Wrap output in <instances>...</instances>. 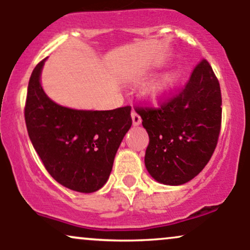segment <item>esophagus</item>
Segmentation results:
<instances>
[{
    "label": "esophagus",
    "instance_id": "esophagus-1",
    "mask_svg": "<svg viewBox=\"0 0 250 250\" xmlns=\"http://www.w3.org/2000/svg\"><path fill=\"white\" fill-rule=\"evenodd\" d=\"M131 121H133V125H140L142 122L141 116L137 113H135V111H133V113H131Z\"/></svg>",
    "mask_w": 250,
    "mask_h": 250
}]
</instances>
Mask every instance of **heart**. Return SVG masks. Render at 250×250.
Masks as SVG:
<instances>
[{
    "label": "heart",
    "instance_id": "obj_1",
    "mask_svg": "<svg viewBox=\"0 0 250 250\" xmlns=\"http://www.w3.org/2000/svg\"><path fill=\"white\" fill-rule=\"evenodd\" d=\"M183 76V70L181 68L167 71L161 75L156 81H154L146 90V95L151 103H159L161 100L174 90V88L179 84Z\"/></svg>",
    "mask_w": 250,
    "mask_h": 250
}]
</instances>
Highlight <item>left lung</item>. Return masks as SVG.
Segmentation results:
<instances>
[{
  "label": "left lung",
  "mask_w": 250,
  "mask_h": 250,
  "mask_svg": "<svg viewBox=\"0 0 250 250\" xmlns=\"http://www.w3.org/2000/svg\"><path fill=\"white\" fill-rule=\"evenodd\" d=\"M221 105L220 83L202 60L180 94L159 109H139L149 135L145 165L155 181L181 186L201 173L216 148Z\"/></svg>",
  "instance_id": "left-lung-1"
}]
</instances>
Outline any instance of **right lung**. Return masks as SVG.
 <instances>
[{"label": "right lung", "instance_id": "1", "mask_svg": "<svg viewBox=\"0 0 250 250\" xmlns=\"http://www.w3.org/2000/svg\"><path fill=\"white\" fill-rule=\"evenodd\" d=\"M45 60L36 65L28 84V135L54 180L79 193H94L109 179L117 149L131 127V108L79 110L57 104L41 84Z\"/></svg>", "mask_w": 250, "mask_h": 250}]
</instances>
